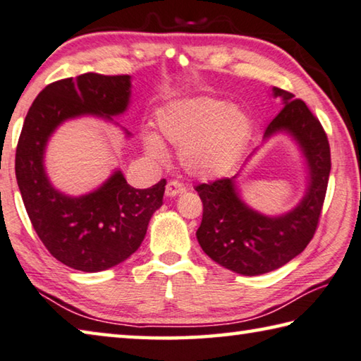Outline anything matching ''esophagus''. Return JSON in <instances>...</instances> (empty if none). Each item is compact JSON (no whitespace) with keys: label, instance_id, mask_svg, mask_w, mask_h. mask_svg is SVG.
Masks as SVG:
<instances>
[{"label":"esophagus","instance_id":"esophagus-1","mask_svg":"<svg viewBox=\"0 0 361 361\" xmlns=\"http://www.w3.org/2000/svg\"><path fill=\"white\" fill-rule=\"evenodd\" d=\"M184 192H185V187L179 180L168 182L166 188H164V193H166V197H169V198H174V197H177V195H180Z\"/></svg>","mask_w":361,"mask_h":361}]
</instances>
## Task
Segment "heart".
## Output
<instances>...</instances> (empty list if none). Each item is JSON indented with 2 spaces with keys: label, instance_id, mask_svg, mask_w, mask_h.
I'll return each mask as SVG.
<instances>
[{
  "label": "heart",
  "instance_id": "1",
  "mask_svg": "<svg viewBox=\"0 0 361 361\" xmlns=\"http://www.w3.org/2000/svg\"><path fill=\"white\" fill-rule=\"evenodd\" d=\"M160 135L180 149V160L188 173L214 179L230 173L241 160L252 136L247 114L224 99L200 97L174 101L157 112ZM150 155L161 157L160 137L145 139Z\"/></svg>",
  "mask_w": 361,
  "mask_h": 361
}]
</instances>
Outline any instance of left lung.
Segmentation results:
<instances>
[{"label":"left lung","mask_w":361,"mask_h":361,"mask_svg":"<svg viewBox=\"0 0 361 361\" xmlns=\"http://www.w3.org/2000/svg\"><path fill=\"white\" fill-rule=\"evenodd\" d=\"M273 92L286 106L271 120L264 137L287 131L300 144L311 176L301 203L283 216L268 217L243 203L235 177L195 187L203 201L197 231L201 249L220 267L243 276L269 273L306 249L317 230L331 169L330 144L319 118L293 93L277 87Z\"/></svg>","instance_id":"obj_1"}]
</instances>
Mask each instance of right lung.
<instances>
[{
    "mask_svg": "<svg viewBox=\"0 0 361 361\" xmlns=\"http://www.w3.org/2000/svg\"><path fill=\"white\" fill-rule=\"evenodd\" d=\"M130 88L126 74L87 73L52 82L33 101L18 137L16 177L31 225L50 255L84 273L109 269L135 254L150 217L163 204L166 179L137 190L116 171L98 190L66 197L50 185L44 150L68 118L85 114L111 118L125 112Z\"/></svg>",
    "mask_w": 361,
    "mask_h": 361,
    "instance_id": "1",
    "label": "right lung"
}]
</instances>
